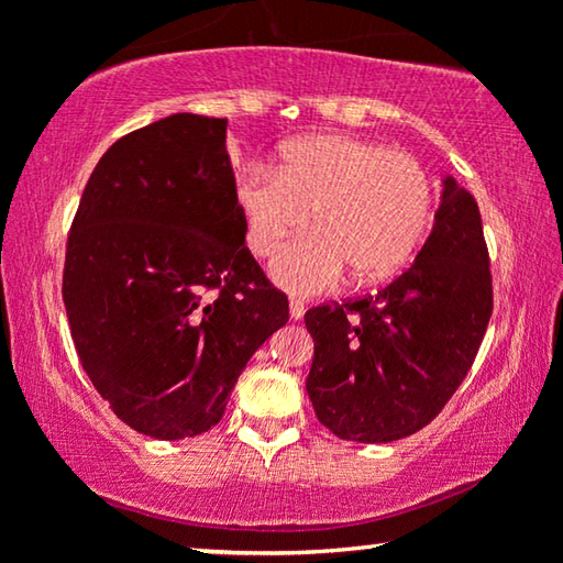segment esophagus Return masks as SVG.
<instances>
[{"mask_svg":"<svg viewBox=\"0 0 563 563\" xmlns=\"http://www.w3.org/2000/svg\"><path fill=\"white\" fill-rule=\"evenodd\" d=\"M305 316V305L300 298H290V318L300 320Z\"/></svg>","mask_w":563,"mask_h":563,"instance_id":"obj_1","label":"esophagus"}]
</instances>
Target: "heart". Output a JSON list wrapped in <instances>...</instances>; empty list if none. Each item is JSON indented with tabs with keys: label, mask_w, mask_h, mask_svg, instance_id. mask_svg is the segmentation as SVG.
Wrapping results in <instances>:
<instances>
[{
	"label": "heart",
	"mask_w": 563,
	"mask_h": 563,
	"mask_svg": "<svg viewBox=\"0 0 563 563\" xmlns=\"http://www.w3.org/2000/svg\"><path fill=\"white\" fill-rule=\"evenodd\" d=\"M235 206L258 258L278 255L312 213L318 231L273 265L283 288L310 295L332 288L347 268L357 283L385 280L402 268L430 223L432 184L402 151L316 133L285 146L275 170L245 168L235 180Z\"/></svg>",
	"instance_id": "obj_1"
}]
</instances>
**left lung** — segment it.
Masks as SVG:
<instances>
[{"label":"left lung","mask_w":563,"mask_h":563,"mask_svg":"<svg viewBox=\"0 0 563 563\" xmlns=\"http://www.w3.org/2000/svg\"><path fill=\"white\" fill-rule=\"evenodd\" d=\"M492 298L479 206L446 176L432 233L402 275L375 295L305 312L316 340L305 387L320 422L362 444L430 424L470 373Z\"/></svg>","instance_id":"8db88e82"}]
</instances>
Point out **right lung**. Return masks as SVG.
<instances>
[{
  "label": "right lung",
  "mask_w": 563,
  "mask_h": 563,
  "mask_svg": "<svg viewBox=\"0 0 563 563\" xmlns=\"http://www.w3.org/2000/svg\"><path fill=\"white\" fill-rule=\"evenodd\" d=\"M225 126L174 113L121 136L66 241L76 355L113 415L154 440L218 424L247 360L288 322L245 245Z\"/></svg>",
  "instance_id": "obj_1"
}]
</instances>
